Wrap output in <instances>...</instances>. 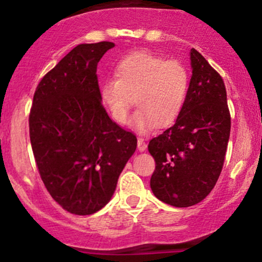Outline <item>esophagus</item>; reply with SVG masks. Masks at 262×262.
Here are the masks:
<instances>
[{
	"mask_svg": "<svg viewBox=\"0 0 262 262\" xmlns=\"http://www.w3.org/2000/svg\"><path fill=\"white\" fill-rule=\"evenodd\" d=\"M146 148H147V144H146V142H144V139L138 138V150L139 152H143V150H146Z\"/></svg>",
	"mask_w": 262,
	"mask_h": 262,
	"instance_id": "obj_1",
	"label": "esophagus"
}]
</instances>
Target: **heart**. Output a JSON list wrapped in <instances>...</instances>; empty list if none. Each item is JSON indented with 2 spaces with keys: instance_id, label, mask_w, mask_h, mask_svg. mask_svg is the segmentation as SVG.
<instances>
[{
  "instance_id": "heart-1",
  "label": "heart",
  "mask_w": 262,
  "mask_h": 262,
  "mask_svg": "<svg viewBox=\"0 0 262 262\" xmlns=\"http://www.w3.org/2000/svg\"><path fill=\"white\" fill-rule=\"evenodd\" d=\"M189 91V72L179 60H165L149 52L124 57L115 67V77L100 86V100L118 124L128 121L133 99L138 112L132 126L148 133L156 126L172 124L184 110Z\"/></svg>"
}]
</instances>
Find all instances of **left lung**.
Instances as JSON below:
<instances>
[{"mask_svg": "<svg viewBox=\"0 0 262 262\" xmlns=\"http://www.w3.org/2000/svg\"><path fill=\"white\" fill-rule=\"evenodd\" d=\"M190 60L192 75L184 110L148 144L156 161L150 189L161 202L178 208L198 204L212 191L231 133L223 80L194 48Z\"/></svg>", "mask_w": 262, "mask_h": 262, "instance_id": "obj_1", "label": "left lung"}]
</instances>
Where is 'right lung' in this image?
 I'll use <instances>...</instances> for the list:
<instances>
[{
	"mask_svg": "<svg viewBox=\"0 0 262 262\" xmlns=\"http://www.w3.org/2000/svg\"><path fill=\"white\" fill-rule=\"evenodd\" d=\"M112 41L80 44L39 82L29 116L39 173L64 210L89 215L112 199L137 138L100 100L97 63Z\"/></svg>",
	"mask_w": 262,
	"mask_h": 262,
	"instance_id": "add662e5",
	"label": "right lung"
}]
</instances>
